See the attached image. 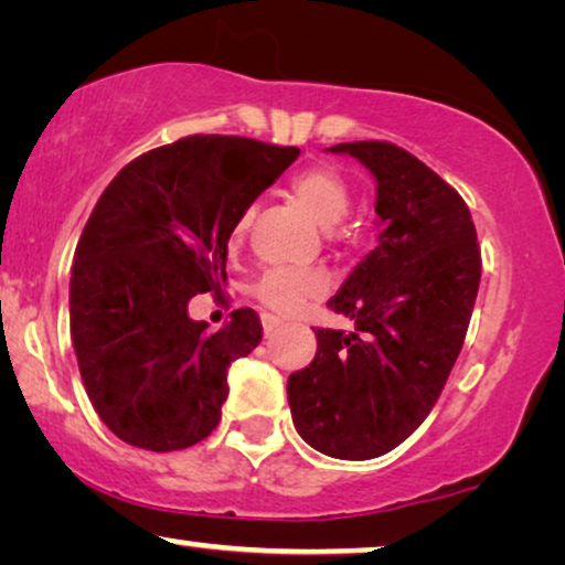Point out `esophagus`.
Masks as SVG:
<instances>
[{"label":"esophagus","instance_id":"1","mask_svg":"<svg viewBox=\"0 0 565 565\" xmlns=\"http://www.w3.org/2000/svg\"><path fill=\"white\" fill-rule=\"evenodd\" d=\"M282 327V321L280 319H275V316H262V329H265V337H273L277 329Z\"/></svg>","mask_w":565,"mask_h":565}]
</instances>
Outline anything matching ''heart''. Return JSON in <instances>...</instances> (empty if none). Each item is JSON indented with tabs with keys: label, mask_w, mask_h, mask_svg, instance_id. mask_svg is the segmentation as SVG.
I'll return each instance as SVG.
<instances>
[{
	"label": "heart",
	"mask_w": 565,
	"mask_h": 565,
	"mask_svg": "<svg viewBox=\"0 0 565 565\" xmlns=\"http://www.w3.org/2000/svg\"><path fill=\"white\" fill-rule=\"evenodd\" d=\"M292 195L300 200V205L329 228V234H342L337 226L339 221L350 213L352 205V190L350 182L344 180L342 172H337L329 164H316L308 169H300L290 180ZM257 207L249 205L238 213V218L231 226V244H242L246 234H249ZM335 228L331 230L330 226ZM329 290V275L323 269H303V267H273L254 282V298L259 300L267 311L277 316H296L303 311L308 300L321 298Z\"/></svg>",
	"instance_id": "b5f03b06"
}]
</instances>
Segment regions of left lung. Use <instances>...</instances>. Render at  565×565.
Wrapping results in <instances>:
<instances>
[{"instance_id":"left-lung-1","label":"left lung","mask_w":565,"mask_h":565,"mask_svg":"<svg viewBox=\"0 0 565 565\" xmlns=\"http://www.w3.org/2000/svg\"><path fill=\"white\" fill-rule=\"evenodd\" d=\"M329 151L373 172L383 228L329 300L354 331L316 329L319 350L288 377V401L308 445L370 460L404 443L437 404L466 342L481 249L466 200L414 153L388 141Z\"/></svg>"}]
</instances>
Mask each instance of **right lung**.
<instances>
[{"label": "right lung", "mask_w": 565, "mask_h": 565, "mask_svg": "<svg viewBox=\"0 0 565 565\" xmlns=\"http://www.w3.org/2000/svg\"><path fill=\"white\" fill-rule=\"evenodd\" d=\"M298 153L188 136L141 153L99 195L76 244L68 313L84 388L122 443L172 452L218 427L231 362L262 342V323L238 308L207 331L188 303L223 296L231 226Z\"/></svg>", "instance_id": "right-lung-1"}]
</instances>
